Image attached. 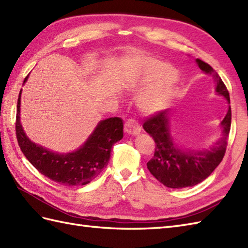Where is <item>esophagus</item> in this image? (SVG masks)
I'll use <instances>...</instances> for the list:
<instances>
[{"mask_svg": "<svg viewBox=\"0 0 248 248\" xmlns=\"http://www.w3.org/2000/svg\"><path fill=\"white\" fill-rule=\"evenodd\" d=\"M124 132L130 135H139L141 132V128L138 121L134 119H129L124 124Z\"/></svg>", "mask_w": 248, "mask_h": 248, "instance_id": "34e87169", "label": "esophagus"}]
</instances>
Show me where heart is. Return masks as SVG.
<instances>
[{"label":"heart","mask_w":248,"mask_h":248,"mask_svg":"<svg viewBox=\"0 0 248 248\" xmlns=\"http://www.w3.org/2000/svg\"><path fill=\"white\" fill-rule=\"evenodd\" d=\"M129 62L135 69L134 84L145 85L136 96V104L145 113H155L164 107L175 91L178 78L172 72V67L148 56L133 54L129 56Z\"/></svg>","instance_id":"1"}]
</instances>
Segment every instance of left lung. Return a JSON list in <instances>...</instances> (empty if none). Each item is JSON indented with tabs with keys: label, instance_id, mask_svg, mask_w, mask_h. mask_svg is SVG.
I'll return each mask as SVG.
<instances>
[{
	"label": "left lung",
	"instance_id": "left-lung-1",
	"mask_svg": "<svg viewBox=\"0 0 248 248\" xmlns=\"http://www.w3.org/2000/svg\"><path fill=\"white\" fill-rule=\"evenodd\" d=\"M202 72L213 77L215 93L224 97L229 104L227 114L220 121V136L208 148H186L179 145L170 130V109L162 110L145 121L144 129L155 143L154 157L147 163L149 171L156 180L170 188L194 186L207 179L222 162L231 125L229 93L213 68L200 60H195Z\"/></svg>",
	"mask_w": 248,
	"mask_h": 248
}]
</instances>
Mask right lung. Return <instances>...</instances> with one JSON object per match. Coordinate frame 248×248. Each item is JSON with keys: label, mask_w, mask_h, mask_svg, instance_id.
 Masks as SVG:
<instances>
[{"label": "right lung", "mask_w": 248, "mask_h": 248, "mask_svg": "<svg viewBox=\"0 0 248 248\" xmlns=\"http://www.w3.org/2000/svg\"><path fill=\"white\" fill-rule=\"evenodd\" d=\"M25 78L23 85L28 81ZM21 93L17 104L16 134L26 159L40 173L62 186H85L107 167L115 143L124 138V124L119 117L100 120L88 139L70 152H57L31 141L21 124Z\"/></svg>", "instance_id": "obj_1"}]
</instances>
